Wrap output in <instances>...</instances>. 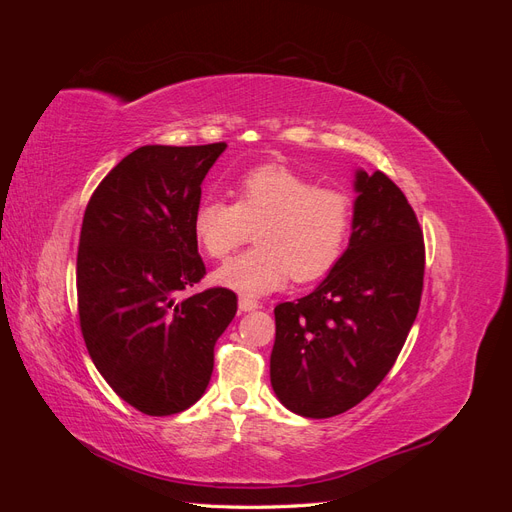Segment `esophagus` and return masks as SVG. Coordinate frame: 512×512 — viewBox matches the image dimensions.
Instances as JSON below:
<instances>
[{"label":"esophagus","mask_w":512,"mask_h":512,"mask_svg":"<svg viewBox=\"0 0 512 512\" xmlns=\"http://www.w3.org/2000/svg\"><path fill=\"white\" fill-rule=\"evenodd\" d=\"M258 307L260 305L256 301H252V299H245V297L239 299V312H254V309H258Z\"/></svg>","instance_id":"esophagus-1"}]
</instances>
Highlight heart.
<instances>
[{"label":"heart","mask_w":512,"mask_h":512,"mask_svg":"<svg viewBox=\"0 0 512 512\" xmlns=\"http://www.w3.org/2000/svg\"><path fill=\"white\" fill-rule=\"evenodd\" d=\"M350 200L284 166H262L237 183V203L209 196L196 207L194 237L211 258H226L258 228L260 247L226 262L213 282L243 297H265L327 273L342 254Z\"/></svg>","instance_id":"heart-1"}]
</instances>
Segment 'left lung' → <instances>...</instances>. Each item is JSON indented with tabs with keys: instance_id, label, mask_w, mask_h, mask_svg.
<instances>
[{
	"instance_id": "8db88e82",
	"label": "left lung",
	"mask_w": 512,
	"mask_h": 512,
	"mask_svg": "<svg viewBox=\"0 0 512 512\" xmlns=\"http://www.w3.org/2000/svg\"><path fill=\"white\" fill-rule=\"evenodd\" d=\"M346 252L294 303L275 307L271 386L299 416L354 408L389 374L418 314L423 232L397 185L380 170H354Z\"/></svg>"
}]
</instances>
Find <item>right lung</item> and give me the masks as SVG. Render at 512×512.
<instances>
[{"mask_svg":"<svg viewBox=\"0 0 512 512\" xmlns=\"http://www.w3.org/2000/svg\"><path fill=\"white\" fill-rule=\"evenodd\" d=\"M226 147H138L85 209L76 258L85 344L108 386L149 416L203 397L215 342L237 314L226 288L177 299L205 275L192 224L200 185Z\"/></svg>","mask_w":512,"mask_h":512,"instance_id":"1","label":"right lung"}]
</instances>
